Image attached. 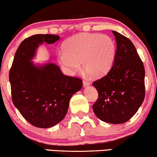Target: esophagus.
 Returning a JSON list of instances; mask_svg holds the SVG:
<instances>
[{
  "label": "esophagus",
  "mask_w": 157,
  "mask_h": 157,
  "mask_svg": "<svg viewBox=\"0 0 157 157\" xmlns=\"http://www.w3.org/2000/svg\"><path fill=\"white\" fill-rule=\"evenodd\" d=\"M82 83H83V85H84V87H87L88 86V85H90V82H88L87 80H83Z\"/></svg>",
  "instance_id": "1"
}]
</instances>
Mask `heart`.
<instances>
[{"label":"heart","mask_w":157,"mask_h":157,"mask_svg":"<svg viewBox=\"0 0 157 157\" xmlns=\"http://www.w3.org/2000/svg\"><path fill=\"white\" fill-rule=\"evenodd\" d=\"M63 52L58 56L59 64L68 74L83 69L89 75L99 77L109 70L114 62L116 46L106 35L80 33L63 43Z\"/></svg>","instance_id":"heart-1"}]
</instances>
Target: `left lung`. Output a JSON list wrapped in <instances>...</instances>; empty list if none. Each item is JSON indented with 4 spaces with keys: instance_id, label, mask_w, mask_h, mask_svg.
<instances>
[{
    "instance_id": "1",
    "label": "left lung",
    "mask_w": 157,
    "mask_h": 157,
    "mask_svg": "<svg viewBox=\"0 0 157 157\" xmlns=\"http://www.w3.org/2000/svg\"><path fill=\"white\" fill-rule=\"evenodd\" d=\"M117 43L114 61L108 74L93 82L98 98L93 105L98 118L112 124L126 122L145 98V69L130 39L112 31Z\"/></svg>"
}]
</instances>
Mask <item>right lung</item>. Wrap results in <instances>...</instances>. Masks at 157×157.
<instances>
[{
    "label": "right lung",
    "instance_id": "1",
    "mask_svg": "<svg viewBox=\"0 0 157 157\" xmlns=\"http://www.w3.org/2000/svg\"><path fill=\"white\" fill-rule=\"evenodd\" d=\"M60 37L37 34L24 40L9 72L13 104L32 125L48 128L64 118L73 94L82 88L80 78L64 75L53 63L36 66L32 59L39 45L53 44Z\"/></svg>",
    "mask_w": 157,
    "mask_h": 157
}]
</instances>
